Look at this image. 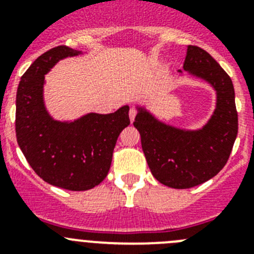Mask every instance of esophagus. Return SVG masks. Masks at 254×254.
<instances>
[{"label":"esophagus","mask_w":254,"mask_h":254,"mask_svg":"<svg viewBox=\"0 0 254 254\" xmlns=\"http://www.w3.org/2000/svg\"><path fill=\"white\" fill-rule=\"evenodd\" d=\"M136 114H137L136 109H134V108H131V109H129V120H131V122H133L134 121V117H136Z\"/></svg>","instance_id":"obj_1"}]
</instances>
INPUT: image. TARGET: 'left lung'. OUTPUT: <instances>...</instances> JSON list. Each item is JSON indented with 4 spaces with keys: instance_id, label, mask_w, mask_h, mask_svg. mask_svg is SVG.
<instances>
[{
    "instance_id": "1",
    "label": "left lung",
    "mask_w": 254,
    "mask_h": 254,
    "mask_svg": "<svg viewBox=\"0 0 254 254\" xmlns=\"http://www.w3.org/2000/svg\"><path fill=\"white\" fill-rule=\"evenodd\" d=\"M183 69L215 90V109L207 122L197 129L181 128L156 118L145 105H136L133 122L152 176L177 190L202 185L216 176L225 167L238 134L234 86L228 73L196 46L187 47Z\"/></svg>"
}]
</instances>
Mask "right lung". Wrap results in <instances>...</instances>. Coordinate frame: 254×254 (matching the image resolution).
<instances>
[{
	"instance_id": "obj_1",
	"label": "right lung",
	"mask_w": 254,
	"mask_h": 254,
	"mask_svg": "<svg viewBox=\"0 0 254 254\" xmlns=\"http://www.w3.org/2000/svg\"><path fill=\"white\" fill-rule=\"evenodd\" d=\"M82 52L58 46L38 57L22 75L16 93V138L40 178L68 190H87L107 177L121 132L129 125L128 105L109 114L86 113L57 121L44 102L46 75L60 61Z\"/></svg>"
}]
</instances>
